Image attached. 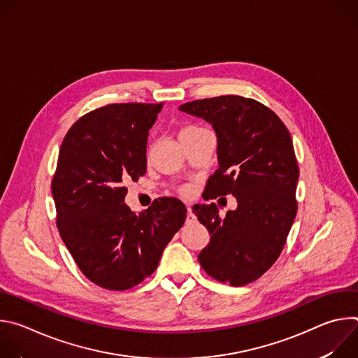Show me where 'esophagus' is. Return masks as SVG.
<instances>
[{
  "mask_svg": "<svg viewBox=\"0 0 358 358\" xmlns=\"http://www.w3.org/2000/svg\"><path fill=\"white\" fill-rule=\"evenodd\" d=\"M194 220V214L189 206H187V221H192Z\"/></svg>",
  "mask_w": 358,
  "mask_h": 358,
  "instance_id": "esophagus-1",
  "label": "esophagus"
}]
</instances>
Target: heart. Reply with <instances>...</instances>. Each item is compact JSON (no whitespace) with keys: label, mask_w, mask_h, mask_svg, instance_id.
Wrapping results in <instances>:
<instances>
[{"label":"heart","mask_w":358,"mask_h":358,"mask_svg":"<svg viewBox=\"0 0 358 358\" xmlns=\"http://www.w3.org/2000/svg\"><path fill=\"white\" fill-rule=\"evenodd\" d=\"M196 130H201V127H196V126H188V127L182 129L180 134H185V133H191V131H196ZM184 192H188V188H184Z\"/></svg>","instance_id":"1"}]
</instances>
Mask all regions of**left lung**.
<instances>
[{
	"label": "left lung",
	"instance_id": "left-lung-1",
	"mask_svg": "<svg viewBox=\"0 0 358 358\" xmlns=\"http://www.w3.org/2000/svg\"><path fill=\"white\" fill-rule=\"evenodd\" d=\"M178 110L217 134L218 170L203 198L232 194L238 202L224 218L215 203L192 207L211 235L199 265L217 280L248 285L276 262L296 218L299 167L290 133L271 109L242 96L194 100Z\"/></svg>",
	"mask_w": 358,
	"mask_h": 358
}]
</instances>
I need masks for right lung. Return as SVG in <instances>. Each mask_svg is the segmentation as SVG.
Here are the masks:
<instances>
[{
    "mask_svg": "<svg viewBox=\"0 0 358 358\" xmlns=\"http://www.w3.org/2000/svg\"><path fill=\"white\" fill-rule=\"evenodd\" d=\"M163 105L120 103L93 110L66 133L52 180L61 238L93 283L126 290L159 266L164 248L180 231L187 208L162 198L133 213L127 181L147 170L148 130Z\"/></svg>",
    "mask_w": 358,
    "mask_h": 358,
    "instance_id": "right-lung-1",
    "label": "right lung"
}]
</instances>
